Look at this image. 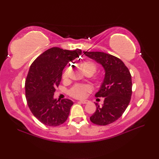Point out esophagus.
<instances>
[{"mask_svg": "<svg viewBox=\"0 0 159 159\" xmlns=\"http://www.w3.org/2000/svg\"><path fill=\"white\" fill-rule=\"evenodd\" d=\"M79 102H80V103H82V104H87L89 102V101L87 100H82L79 101Z\"/></svg>", "mask_w": 159, "mask_h": 159, "instance_id": "esophagus-1", "label": "esophagus"}]
</instances>
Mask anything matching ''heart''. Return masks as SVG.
<instances>
[{
	"instance_id": "b5f03b06",
	"label": "heart",
	"mask_w": 159,
	"mask_h": 159,
	"mask_svg": "<svg viewBox=\"0 0 159 159\" xmlns=\"http://www.w3.org/2000/svg\"><path fill=\"white\" fill-rule=\"evenodd\" d=\"M83 71L85 74H91L92 75L96 72L97 67L96 64L91 61H86L81 64ZM68 74V70L66 69L64 71L63 77L66 79ZM90 91V87L85 85H76L70 90V95L77 98H81L85 96L87 92Z\"/></svg>"
}]
</instances>
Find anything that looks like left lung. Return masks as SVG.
Masks as SVG:
<instances>
[{
	"instance_id": "obj_1",
	"label": "left lung",
	"mask_w": 159,
	"mask_h": 159,
	"mask_svg": "<svg viewBox=\"0 0 159 159\" xmlns=\"http://www.w3.org/2000/svg\"><path fill=\"white\" fill-rule=\"evenodd\" d=\"M85 55L100 64L104 70V78L95 96L104 98L90 120L92 123L105 126L116 121L122 116L129 104L132 95V79L130 71L121 60L102 52H85Z\"/></svg>"
}]
</instances>
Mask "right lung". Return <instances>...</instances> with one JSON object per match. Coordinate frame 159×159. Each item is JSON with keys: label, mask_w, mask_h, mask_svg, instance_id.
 <instances>
[{"label": "right lung", "mask_w": 159, "mask_h": 159, "mask_svg": "<svg viewBox=\"0 0 159 159\" xmlns=\"http://www.w3.org/2000/svg\"><path fill=\"white\" fill-rule=\"evenodd\" d=\"M81 53L78 48L68 50L53 47L40 55L30 67L25 81L26 101L33 116L46 126H59L68 117L73 102L57 100L54 93L61 80L64 67Z\"/></svg>", "instance_id": "obj_1"}]
</instances>
